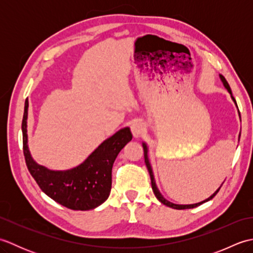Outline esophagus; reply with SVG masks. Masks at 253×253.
I'll return each mask as SVG.
<instances>
[{"label": "esophagus", "instance_id": "1", "mask_svg": "<svg viewBox=\"0 0 253 253\" xmlns=\"http://www.w3.org/2000/svg\"><path fill=\"white\" fill-rule=\"evenodd\" d=\"M130 129H131V132H132L133 137H135V138H139V137H140V136L142 135L143 131H144V125H143V123L140 122V121H135V122H133V123L131 124Z\"/></svg>", "mask_w": 253, "mask_h": 253}]
</instances>
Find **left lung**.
I'll list each match as a JSON object with an SVG mask.
<instances>
[{
  "mask_svg": "<svg viewBox=\"0 0 253 253\" xmlns=\"http://www.w3.org/2000/svg\"><path fill=\"white\" fill-rule=\"evenodd\" d=\"M219 78H221L222 83H223V84H224V85H225V88L227 89V91H228V92L230 93V95H232V99H233V101L235 102V104H236V100L234 99V96H233V94H232V90H230V87H229V84H228V83H227V80L225 79V77H224V76H222V75H219ZM236 105H237V104H236ZM142 147H143V152H144V163H146V165H147V169H148V170H149V174H150V178H151L152 190H153L154 195H155V197H157L158 200H159L160 202H162V203L164 204V206H166V207H169V208H171V209H176V210H186V209H193V208H197V207L200 206V204H202V203H204V202H208V201L211 200V199H213L214 197H215L216 193L218 192V190L221 189L222 185H221V187H219L218 189H217L215 192L213 193V195H212L211 197H209L208 199H206V200H203V201L199 202V203H195V204H175V203H171V202L168 201V200H166V199H165L162 195H161V192H160V190L158 189V187H157V184H155L154 176H153V171H152V168H151V165H150L149 158H148V147H147V144L143 142V143H142Z\"/></svg>",
  "mask_w": 253,
  "mask_h": 253,
  "instance_id": "8db88e82",
  "label": "left lung"
}]
</instances>
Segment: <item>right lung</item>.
<instances>
[{
    "label": "right lung",
    "instance_id": "add662e5",
    "mask_svg": "<svg viewBox=\"0 0 253 253\" xmlns=\"http://www.w3.org/2000/svg\"><path fill=\"white\" fill-rule=\"evenodd\" d=\"M28 100L25 102L23 130L24 155L27 168L46 196L71 210L87 211L101 206L110 196L112 168L121 150L132 139L128 127L118 130L102 142L84 162L67 170H51L31 158L27 135Z\"/></svg>",
    "mask_w": 253,
    "mask_h": 253
}]
</instances>
